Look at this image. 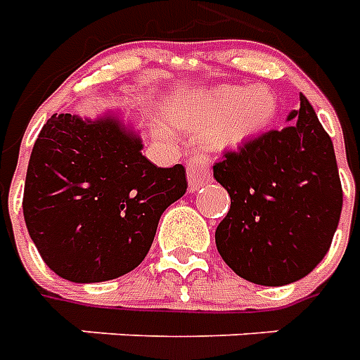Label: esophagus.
<instances>
[{
    "label": "esophagus",
    "mask_w": 360,
    "mask_h": 360,
    "mask_svg": "<svg viewBox=\"0 0 360 360\" xmlns=\"http://www.w3.org/2000/svg\"><path fill=\"white\" fill-rule=\"evenodd\" d=\"M210 160L202 154H195L187 160L188 188L196 191L210 181Z\"/></svg>",
    "instance_id": "34e87169"
}]
</instances>
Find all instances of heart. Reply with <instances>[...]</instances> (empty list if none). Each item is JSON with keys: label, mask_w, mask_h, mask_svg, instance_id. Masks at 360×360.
<instances>
[{"label": "heart", "mask_w": 360, "mask_h": 360, "mask_svg": "<svg viewBox=\"0 0 360 360\" xmlns=\"http://www.w3.org/2000/svg\"><path fill=\"white\" fill-rule=\"evenodd\" d=\"M278 102L266 86L245 89L239 84L219 86L196 94L175 117L181 125L196 134H208V141L216 146H241L270 125L276 117ZM158 134H164L156 127Z\"/></svg>", "instance_id": "1"}]
</instances>
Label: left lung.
I'll use <instances>...</instances> for the list:
<instances>
[{
	"label": "left lung",
	"instance_id": "obj_1",
	"mask_svg": "<svg viewBox=\"0 0 360 360\" xmlns=\"http://www.w3.org/2000/svg\"><path fill=\"white\" fill-rule=\"evenodd\" d=\"M214 179L231 198L216 247L237 276L279 287L322 262L340 224L343 191L332 139L304 96L287 127L224 154Z\"/></svg>",
	"mask_w": 360,
	"mask_h": 360
}]
</instances>
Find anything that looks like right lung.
Returning a JSON list of instances; mask_svg holds the SVG:
<instances>
[{"label":"right lung","instance_id":"add662e5","mask_svg":"<svg viewBox=\"0 0 360 360\" xmlns=\"http://www.w3.org/2000/svg\"><path fill=\"white\" fill-rule=\"evenodd\" d=\"M117 113H53L28 162L22 212L30 239L59 278L96 283L148 255L165 208L187 191L181 164L158 167Z\"/></svg>","mask_w":360,"mask_h":360}]
</instances>
